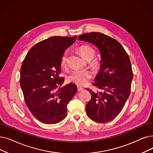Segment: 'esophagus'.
Segmentation results:
<instances>
[{
	"label": "esophagus",
	"instance_id": "esophagus-1",
	"mask_svg": "<svg viewBox=\"0 0 153 153\" xmlns=\"http://www.w3.org/2000/svg\"><path fill=\"white\" fill-rule=\"evenodd\" d=\"M77 91H81L83 90V88H81V87H80V86H79V85L77 86Z\"/></svg>",
	"mask_w": 153,
	"mask_h": 153
}]
</instances>
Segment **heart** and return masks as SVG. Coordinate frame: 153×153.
<instances>
[{
  "label": "heart",
  "mask_w": 153,
  "mask_h": 153,
  "mask_svg": "<svg viewBox=\"0 0 153 153\" xmlns=\"http://www.w3.org/2000/svg\"><path fill=\"white\" fill-rule=\"evenodd\" d=\"M82 57L86 61H91L94 57L96 51L94 49L87 45H82L78 49ZM68 54L66 52L63 54L61 64L62 67H66L68 61ZM91 65L94 68H97L99 65V61L96 59H94L91 61ZM92 77V73L91 71L85 69L82 70H74L72 71L68 77V80L78 85H84L87 84Z\"/></svg>",
  "instance_id": "1"
}]
</instances>
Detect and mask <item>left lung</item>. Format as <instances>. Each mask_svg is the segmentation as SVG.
<instances>
[{"label":"left lung","instance_id":"obj_1","mask_svg":"<svg viewBox=\"0 0 153 153\" xmlns=\"http://www.w3.org/2000/svg\"><path fill=\"white\" fill-rule=\"evenodd\" d=\"M96 45L101 55L100 71L93 85L102 92H94L85 106L87 116L96 123H108L120 113L130 95L133 77L127 52L114 38L101 32L86 33L78 37Z\"/></svg>","mask_w":153,"mask_h":153}]
</instances>
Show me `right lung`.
<instances>
[{
  "mask_svg": "<svg viewBox=\"0 0 153 153\" xmlns=\"http://www.w3.org/2000/svg\"><path fill=\"white\" fill-rule=\"evenodd\" d=\"M77 36H54L38 42L26 55L21 68L20 82L24 101L38 121L54 124L67 116V105L77 92L70 83L59 88L64 78L59 77L64 51Z\"/></svg>",
  "mask_w": 153,
  "mask_h": 153,
  "instance_id": "right-lung-1",
  "label": "right lung"
}]
</instances>
